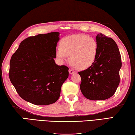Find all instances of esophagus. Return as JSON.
Wrapping results in <instances>:
<instances>
[{
  "label": "esophagus",
  "instance_id": "obj_1",
  "mask_svg": "<svg viewBox=\"0 0 135 135\" xmlns=\"http://www.w3.org/2000/svg\"><path fill=\"white\" fill-rule=\"evenodd\" d=\"M69 72L70 74H73V73H76V71L73 70V69H69Z\"/></svg>",
  "mask_w": 135,
  "mask_h": 135
}]
</instances>
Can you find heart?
I'll list each match as a JSON object with an SVG mask.
<instances>
[{"mask_svg":"<svg viewBox=\"0 0 135 135\" xmlns=\"http://www.w3.org/2000/svg\"><path fill=\"white\" fill-rule=\"evenodd\" d=\"M57 56L65 60L69 55L73 66L85 70L93 64L98 55V43L93 37L83 34H75L61 40L56 50Z\"/></svg>","mask_w":135,"mask_h":135,"instance_id":"heart-1","label":"heart"}]
</instances>
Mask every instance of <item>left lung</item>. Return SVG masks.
Returning a JSON list of instances; mask_svg holds the SVG:
<instances>
[{
  "label": "left lung",
  "mask_w": 135,
  "mask_h": 135,
  "mask_svg": "<svg viewBox=\"0 0 135 135\" xmlns=\"http://www.w3.org/2000/svg\"><path fill=\"white\" fill-rule=\"evenodd\" d=\"M98 55L90 68L79 72L83 95L91 100H105L115 94L120 83L122 60L118 45L102 33L96 36Z\"/></svg>",
  "instance_id": "left-lung-1"
}]
</instances>
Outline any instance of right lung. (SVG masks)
<instances>
[{
	"label": "right lung",
	"instance_id": "add662e5",
	"mask_svg": "<svg viewBox=\"0 0 135 135\" xmlns=\"http://www.w3.org/2000/svg\"><path fill=\"white\" fill-rule=\"evenodd\" d=\"M59 35L55 32L26 38L10 60V80L20 97L34 105L56 102L69 76L68 67L54 60Z\"/></svg>",
	"mask_w": 135,
	"mask_h": 135
}]
</instances>
